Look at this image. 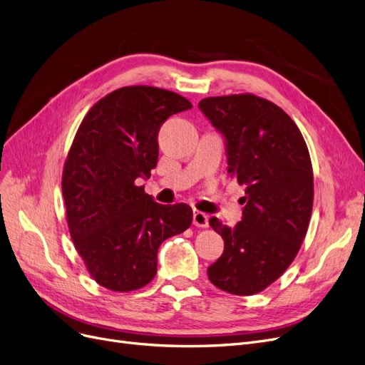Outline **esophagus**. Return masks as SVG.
Segmentation results:
<instances>
[{
    "instance_id": "esophagus-1",
    "label": "esophagus",
    "mask_w": 365,
    "mask_h": 365,
    "mask_svg": "<svg viewBox=\"0 0 365 365\" xmlns=\"http://www.w3.org/2000/svg\"><path fill=\"white\" fill-rule=\"evenodd\" d=\"M192 222L194 225L197 227H207L209 225V215L200 212V210H195L194 212V218H192Z\"/></svg>"
}]
</instances>
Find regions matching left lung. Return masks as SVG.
<instances>
[{
	"mask_svg": "<svg viewBox=\"0 0 365 365\" xmlns=\"http://www.w3.org/2000/svg\"><path fill=\"white\" fill-rule=\"evenodd\" d=\"M198 108L225 140L227 171L245 185L242 221L228 227L209 220L224 252L207 277L232 294L259 293L284 274L307 235L312 159L298 126L272 102L247 93L206 98Z\"/></svg>",
	"mask_w": 365,
	"mask_h": 365,
	"instance_id": "left-lung-1",
	"label": "left lung"
}]
</instances>
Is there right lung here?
Instances as JSON below:
<instances>
[{"label": "right lung", "instance_id": "right-lung-1", "mask_svg": "<svg viewBox=\"0 0 365 365\" xmlns=\"http://www.w3.org/2000/svg\"><path fill=\"white\" fill-rule=\"evenodd\" d=\"M191 108L168 90L123 87L94 103L75 135L61 182L67 225L90 275L105 289L148 284L162 242L192 222L187 205H159L135 185L156 167L160 125Z\"/></svg>", "mask_w": 365, "mask_h": 365}]
</instances>
